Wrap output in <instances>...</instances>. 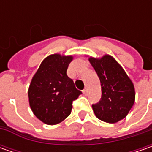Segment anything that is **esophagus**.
<instances>
[{
	"label": "esophagus",
	"instance_id": "obj_1",
	"mask_svg": "<svg viewBox=\"0 0 152 152\" xmlns=\"http://www.w3.org/2000/svg\"><path fill=\"white\" fill-rule=\"evenodd\" d=\"M83 93H84V95H88V93H89V90H88V88H85L84 89V91H83Z\"/></svg>",
	"mask_w": 152,
	"mask_h": 152
}]
</instances>
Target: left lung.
<instances>
[{"label":"left lung","mask_w":152,"mask_h":152,"mask_svg":"<svg viewBox=\"0 0 152 152\" xmlns=\"http://www.w3.org/2000/svg\"><path fill=\"white\" fill-rule=\"evenodd\" d=\"M89 61L96 70L102 85V98L92 104L97 118L114 124L128 115L134 103L135 93L130 79L111 56L101 59L91 57Z\"/></svg>","instance_id":"1"}]
</instances>
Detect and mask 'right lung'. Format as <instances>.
<instances>
[{
    "mask_svg": "<svg viewBox=\"0 0 152 152\" xmlns=\"http://www.w3.org/2000/svg\"><path fill=\"white\" fill-rule=\"evenodd\" d=\"M72 60L71 56H49L33 77L28 89L29 105L34 114L46 124H57L67 118L73 102L82 94L67 75Z\"/></svg>",
    "mask_w": 152,
    "mask_h": 152,
    "instance_id": "right-lung-1",
    "label": "right lung"
}]
</instances>
